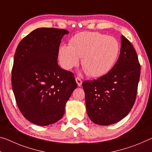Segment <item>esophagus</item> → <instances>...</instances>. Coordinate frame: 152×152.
I'll list each match as a JSON object with an SVG mask.
<instances>
[{"instance_id": "esophagus-1", "label": "esophagus", "mask_w": 152, "mask_h": 152, "mask_svg": "<svg viewBox=\"0 0 152 152\" xmlns=\"http://www.w3.org/2000/svg\"><path fill=\"white\" fill-rule=\"evenodd\" d=\"M75 79H76V82L77 85H78V86H80L82 83H83V81H82L81 79L80 78H78V77H76Z\"/></svg>"}]
</instances>
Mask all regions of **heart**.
I'll list each match as a JSON object with an SVG mask.
<instances>
[{"mask_svg": "<svg viewBox=\"0 0 152 152\" xmlns=\"http://www.w3.org/2000/svg\"><path fill=\"white\" fill-rule=\"evenodd\" d=\"M120 52L119 42L115 38L98 32H85L74 36L69 46L64 45L59 50V59L65 69L76 66L79 57L87 75L99 77L109 72Z\"/></svg>", "mask_w": 152, "mask_h": 152, "instance_id": "1", "label": "heart"}]
</instances>
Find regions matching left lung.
<instances>
[{
  "label": "left lung",
  "mask_w": 152,
  "mask_h": 152,
  "mask_svg": "<svg viewBox=\"0 0 152 152\" xmlns=\"http://www.w3.org/2000/svg\"><path fill=\"white\" fill-rule=\"evenodd\" d=\"M141 66L131 42L121 36V48L112 69L97 80H85L86 112L92 122L110 125L128 115L135 102Z\"/></svg>",
  "instance_id": "1"
}]
</instances>
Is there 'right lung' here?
<instances>
[{
	"instance_id": "right-lung-1",
	"label": "right lung",
	"mask_w": 152,
	"mask_h": 152,
	"mask_svg": "<svg viewBox=\"0 0 152 152\" xmlns=\"http://www.w3.org/2000/svg\"><path fill=\"white\" fill-rule=\"evenodd\" d=\"M64 29L41 28L19 43L14 55L11 84L21 114L39 126L63 117L65 105L77 87L74 74L57 63Z\"/></svg>"
}]
</instances>
